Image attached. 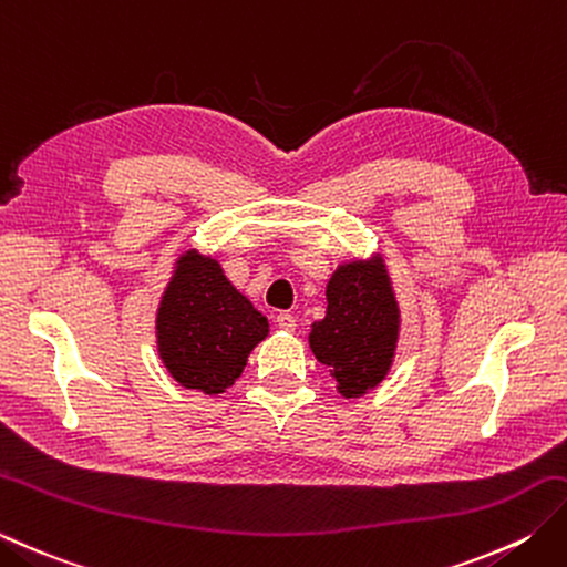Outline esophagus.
Returning a JSON list of instances; mask_svg holds the SVG:
<instances>
[{
    "mask_svg": "<svg viewBox=\"0 0 567 567\" xmlns=\"http://www.w3.org/2000/svg\"><path fill=\"white\" fill-rule=\"evenodd\" d=\"M277 327H280L282 331H295V329H297L295 315H290V312H280V315H277Z\"/></svg>",
    "mask_w": 567,
    "mask_h": 567,
    "instance_id": "obj_1",
    "label": "esophagus"
}]
</instances>
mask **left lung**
<instances>
[{"label": "left lung", "instance_id": "left-lung-1", "mask_svg": "<svg viewBox=\"0 0 567 567\" xmlns=\"http://www.w3.org/2000/svg\"><path fill=\"white\" fill-rule=\"evenodd\" d=\"M401 309L381 258L343 262L327 285V317L309 331V349L343 398L373 391L393 365Z\"/></svg>", "mask_w": 567, "mask_h": 567}]
</instances>
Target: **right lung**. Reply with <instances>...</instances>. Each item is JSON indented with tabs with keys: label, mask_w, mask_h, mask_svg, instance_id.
I'll return each mask as SVG.
<instances>
[{
	"label": "right lung",
	"mask_w": 567,
	"mask_h": 567,
	"mask_svg": "<svg viewBox=\"0 0 567 567\" xmlns=\"http://www.w3.org/2000/svg\"><path fill=\"white\" fill-rule=\"evenodd\" d=\"M270 324L210 255L186 250L157 309V349L172 379L206 395L236 383Z\"/></svg>",
	"instance_id": "obj_1"
}]
</instances>
